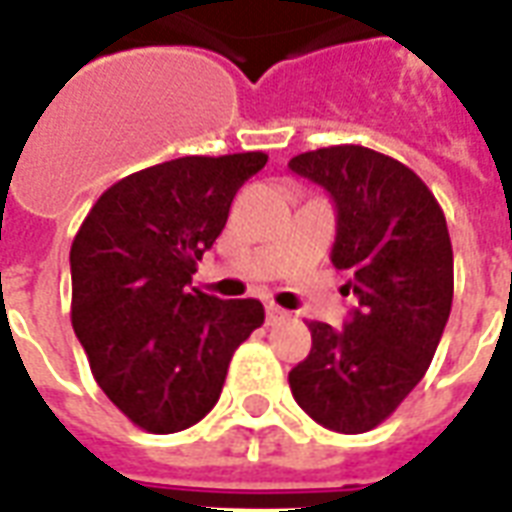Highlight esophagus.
I'll list each match as a JSON object with an SVG mask.
<instances>
[{
	"label": "esophagus",
	"mask_w": 512,
	"mask_h": 512,
	"mask_svg": "<svg viewBox=\"0 0 512 512\" xmlns=\"http://www.w3.org/2000/svg\"><path fill=\"white\" fill-rule=\"evenodd\" d=\"M288 316H291V313H288L285 307L274 305V302H268V305H266L268 324H277V321H285V318H288Z\"/></svg>",
	"instance_id": "34e87169"
}]
</instances>
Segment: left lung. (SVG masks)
<instances>
[{"label": "left lung", "instance_id": "left-lung-1", "mask_svg": "<svg viewBox=\"0 0 512 512\" xmlns=\"http://www.w3.org/2000/svg\"><path fill=\"white\" fill-rule=\"evenodd\" d=\"M288 169L335 202L332 266L357 307L343 330L310 321V355L291 368L293 399L327 430H374L427 374L452 310L455 260L438 199L393 157L343 144Z\"/></svg>", "mask_w": 512, "mask_h": 512}]
</instances>
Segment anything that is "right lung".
Wrapping results in <instances>:
<instances>
[{"label":"right lung","mask_w":512,"mask_h":512,"mask_svg":"<svg viewBox=\"0 0 512 512\" xmlns=\"http://www.w3.org/2000/svg\"><path fill=\"white\" fill-rule=\"evenodd\" d=\"M263 152L177 157L96 199L71 244V324L94 380L135 427L188 430L219 402L235 349L263 324L257 299L191 285Z\"/></svg>","instance_id":"1"}]
</instances>
